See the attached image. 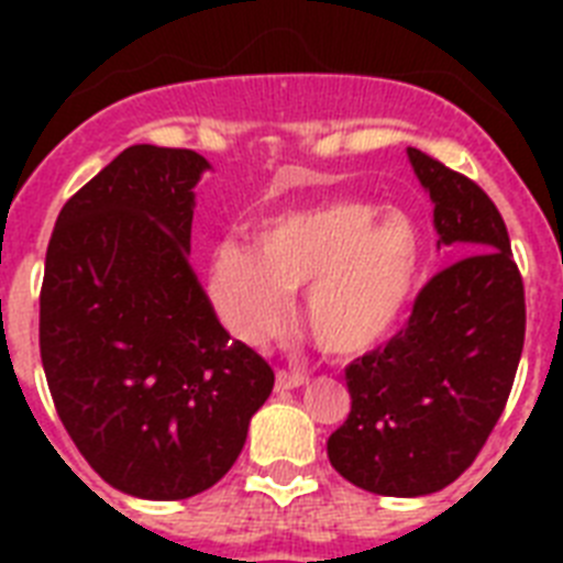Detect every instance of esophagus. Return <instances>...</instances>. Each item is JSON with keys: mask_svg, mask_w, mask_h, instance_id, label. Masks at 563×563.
Wrapping results in <instances>:
<instances>
[{"mask_svg": "<svg viewBox=\"0 0 563 563\" xmlns=\"http://www.w3.org/2000/svg\"><path fill=\"white\" fill-rule=\"evenodd\" d=\"M305 383V375H298V372H287V369H278L276 372V389L278 391H287V389H296Z\"/></svg>", "mask_w": 563, "mask_h": 563, "instance_id": "esophagus-1", "label": "esophagus"}]
</instances>
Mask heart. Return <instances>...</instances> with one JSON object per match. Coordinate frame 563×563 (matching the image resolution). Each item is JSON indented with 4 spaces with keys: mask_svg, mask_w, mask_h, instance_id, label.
I'll return each mask as SVG.
<instances>
[{
    "mask_svg": "<svg viewBox=\"0 0 563 563\" xmlns=\"http://www.w3.org/2000/svg\"><path fill=\"white\" fill-rule=\"evenodd\" d=\"M256 251L225 242L211 253L208 296L245 343L276 335L305 291L301 318L330 355H363L395 332L415 296L420 233L400 211L324 200L258 228Z\"/></svg>",
    "mask_w": 563,
    "mask_h": 563,
    "instance_id": "1",
    "label": "heart"
}]
</instances>
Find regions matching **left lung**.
I'll return each mask as SVG.
<instances>
[{
  "instance_id": "obj_1",
  "label": "left lung",
  "mask_w": 563,
  "mask_h": 563,
  "mask_svg": "<svg viewBox=\"0 0 563 563\" xmlns=\"http://www.w3.org/2000/svg\"><path fill=\"white\" fill-rule=\"evenodd\" d=\"M434 202L437 245L454 258L429 278L397 335L346 366L352 409L327 440L332 467L380 496H426L465 474L514 389L525 285L494 200L471 177L409 148Z\"/></svg>"
}]
</instances>
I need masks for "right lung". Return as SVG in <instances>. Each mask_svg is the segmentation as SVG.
<instances>
[{
  "label": "right lung",
  "instance_id": "add662e5",
  "mask_svg": "<svg viewBox=\"0 0 563 563\" xmlns=\"http://www.w3.org/2000/svg\"><path fill=\"white\" fill-rule=\"evenodd\" d=\"M206 168L191 148H123L64 202L44 262L38 350L58 417L92 471L141 499L217 485L276 380L188 262Z\"/></svg>",
  "mask_w": 563,
  "mask_h": 563
}]
</instances>
